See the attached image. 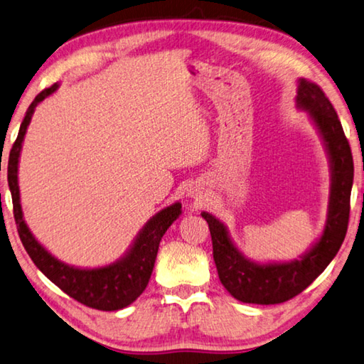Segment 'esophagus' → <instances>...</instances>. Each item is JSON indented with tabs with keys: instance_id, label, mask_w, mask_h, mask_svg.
Instances as JSON below:
<instances>
[{
	"instance_id": "esophagus-1",
	"label": "esophagus",
	"mask_w": 364,
	"mask_h": 364,
	"mask_svg": "<svg viewBox=\"0 0 364 364\" xmlns=\"http://www.w3.org/2000/svg\"><path fill=\"white\" fill-rule=\"evenodd\" d=\"M188 196L191 197V199H194L196 202H202V200H205V194H203V191H202L200 188H197V186L191 188V189L188 191Z\"/></svg>"
}]
</instances>
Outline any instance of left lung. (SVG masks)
<instances>
[{
    "mask_svg": "<svg viewBox=\"0 0 364 364\" xmlns=\"http://www.w3.org/2000/svg\"><path fill=\"white\" fill-rule=\"evenodd\" d=\"M296 107L307 111L318 130L329 159L328 216L323 234L306 253L287 262H255L230 239L228 228L216 216L202 211L208 223L213 259L223 287L247 304H280L302 293L334 259L347 234L350 193L353 184V157L338 113L318 85L299 79Z\"/></svg>",
    "mask_w": 364,
    "mask_h": 364,
    "instance_id": "obj_1",
    "label": "left lung"
}]
</instances>
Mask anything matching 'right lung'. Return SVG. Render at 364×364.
<instances>
[{
  "instance_id": "1",
  "label": "right lung",
  "mask_w": 364,
  "mask_h": 364,
  "mask_svg": "<svg viewBox=\"0 0 364 364\" xmlns=\"http://www.w3.org/2000/svg\"><path fill=\"white\" fill-rule=\"evenodd\" d=\"M58 89V84H54L49 89H44L41 94L36 95L35 100L28 107L25 117L18 130L17 140L9 153L8 164V183L14 205V218L17 224L18 235L30 255L31 261L48 279L67 293L73 299L84 304V306L97 310H121L130 306L144 288L153 274L157 250L164 234L171 226L178 216L181 215V203L175 202L165 207L164 210L151 218L144 224L143 229L135 237L134 243L125 251L122 257L103 267H75L70 264L57 259L39 243L23 220V211L21 205V191H18V157H21L22 143L28 129L31 116L35 113L38 103Z\"/></svg>"
}]
</instances>
